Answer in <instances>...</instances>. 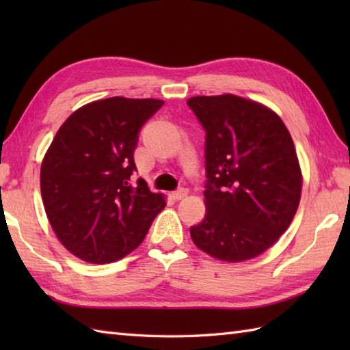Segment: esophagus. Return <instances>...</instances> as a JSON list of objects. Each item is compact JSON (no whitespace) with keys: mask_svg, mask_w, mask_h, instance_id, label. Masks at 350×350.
<instances>
[{"mask_svg":"<svg viewBox=\"0 0 350 350\" xmlns=\"http://www.w3.org/2000/svg\"><path fill=\"white\" fill-rule=\"evenodd\" d=\"M187 196H188V189H185V188H179V189L173 192V197L176 200H182V198H185Z\"/></svg>","mask_w":350,"mask_h":350,"instance_id":"esophagus-1","label":"esophagus"}]
</instances>
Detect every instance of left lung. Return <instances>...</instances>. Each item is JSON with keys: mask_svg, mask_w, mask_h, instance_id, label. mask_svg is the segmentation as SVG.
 Returning <instances> with one entry per match:
<instances>
[{"mask_svg": "<svg viewBox=\"0 0 350 350\" xmlns=\"http://www.w3.org/2000/svg\"><path fill=\"white\" fill-rule=\"evenodd\" d=\"M188 107L206 132V215L197 247L224 262L262 254L298 211L302 176L281 118L239 96H197Z\"/></svg>", "mask_w": 350, "mask_h": 350, "instance_id": "left-lung-1", "label": "left lung"}]
</instances>
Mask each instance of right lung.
<instances>
[{
    "mask_svg": "<svg viewBox=\"0 0 350 350\" xmlns=\"http://www.w3.org/2000/svg\"><path fill=\"white\" fill-rule=\"evenodd\" d=\"M162 105L118 96L88 103L62 124L44 154V211L60 242L85 262L129 254L165 206L141 177L132 185L139 131Z\"/></svg>",
    "mask_w": 350,
    "mask_h": 350,
    "instance_id": "obj_1",
    "label": "right lung"
}]
</instances>
